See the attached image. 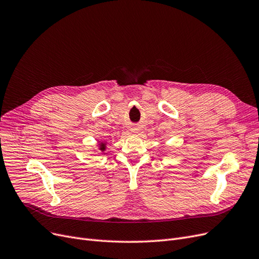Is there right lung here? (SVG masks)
Wrapping results in <instances>:
<instances>
[{
    "mask_svg": "<svg viewBox=\"0 0 259 259\" xmlns=\"http://www.w3.org/2000/svg\"><path fill=\"white\" fill-rule=\"evenodd\" d=\"M99 146H100L99 149H100L102 152L106 150V143H105V142H101V143L99 144Z\"/></svg>",
    "mask_w": 259,
    "mask_h": 259,
    "instance_id": "right-lung-1",
    "label": "right lung"
}]
</instances>
